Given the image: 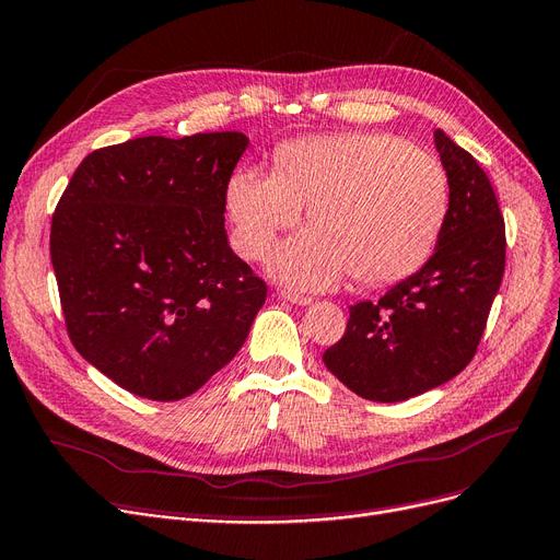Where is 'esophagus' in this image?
I'll return each instance as SVG.
<instances>
[{"label":"esophagus","mask_w":560,"mask_h":560,"mask_svg":"<svg viewBox=\"0 0 560 560\" xmlns=\"http://www.w3.org/2000/svg\"><path fill=\"white\" fill-rule=\"evenodd\" d=\"M280 296H282V299H287V301L296 303V305H310V303H312V299H310V296L299 294V292H292V289H280Z\"/></svg>","instance_id":"34e87169"}]
</instances>
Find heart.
Here are the masks:
<instances>
[{"mask_svg":"<svg viewBox=\"0 0 560 560\" xmlns=\"http://www.w3.org/2000/svg\"><path fill=\"white\" fill-rule=\"evenodd\" d=\"M228 207L248 259L266 257L307 207L312 228L271 257L278 278L324 289L353 273L382 287L430 259L448 215V174L432 151L388 132L312 136L276 151V174L236 172Z\"/></svg>","mask_w":560,"mask_h":560,"instance_id":"heart-1","label":"heart"}]
</instances>
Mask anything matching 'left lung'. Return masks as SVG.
Returning <instances> with one entry per match:
<instances>
[{"label":"left lung","mask_w":560,"mask_h":560,"mask_svg":"<svg viewBox=\"0 0 560 560\" xmlns=\"http://www.w3.org/2000/svg\"><path fill=\"white\" fill-rule=\"evenodd\" d=\"M451 202L434 255L378 301L349 307L326 368L372 401H401L457 376L478 351L505 271V222L485 170L443 130Z\"/></svg>","instance_id":"left-lung-1"}]
</instances>
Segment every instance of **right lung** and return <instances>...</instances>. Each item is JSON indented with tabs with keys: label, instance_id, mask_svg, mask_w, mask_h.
<instances>
[{
	"label": "right lung",
	"instance_id": "add662e5",
	"mask_svg": "<svg viewBox=\"0 0 560 560\" xmlns=\"http://www.w3.org/2000/svg\"><path fill=\"white\" fill-rule=\"evenodd\" d=\"M236 130L96 149L52 213L66 332L84 361L155 401L192 395L245 342L266 282L225 232Z\"/></svg>",
	"mask_w": 560,
	"mask_h": 560
}]
</instances>
